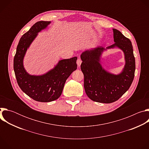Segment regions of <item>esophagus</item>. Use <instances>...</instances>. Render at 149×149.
I'll return each instance as SVG.
<instances>
[{
  "mask_svg": "<svg viewBox=\"0 0 149 149\" xmlns=\"http://www.w3.org/2000/svg\"><path fill=\"white\" fill-rule=\"evenodd\" d=\"M81 63H82L81 59L80 58H78V59H77V65H78V67H80V65H81Z\"/></svg>",
  "mask_w": 149,
  "mask_h": 149,
  "instance_id": "1",
  "label": "esophagus"
}]
</instances>
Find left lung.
Here are the masks:
<instances>
[{"instance_id": "left-lung-1", "label": "left lung", "mask_w": 149, "mask_h": 149, "mask_svg": "<svg viewBox=\"0 0 149 149\" xmlns=\"http://www.w3.org/2000/svg\"><path fill=\"white\" fill-rule=\"evenodd\" d=\"M116 43L106 48L97 47L83 52L81 70L84 76V89L93 101L101 103H111L118 100L131 86L136 69L135 58L130 40L119 31L113 29ZM118 47L125 54L126 64L123 71L118 75L106 72L100 64L103 51Z\"/></svg>"}]
</instances>
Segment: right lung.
Segmentation results:
<instances>
[{
	"instance_id": "right-lung-1",
	"label": "right lung",
	"mask_w": 149,
	"mask_h": 149,
	"mask_svg": "<svg viewBox=\"0 0 149 149\" xmlns=\"http://www.w3.org/2000/svg\"><path fill=\"white\" fill-rule=\"evenodd\" d=\"M50 21H39L20 39L13 59V69L20 89L33 100L39 102H51L61 95L66 80L77 70L75 56L62 59L51 71L42 75H29L24 67L23 59L27 49L38 33L45 29Z\"/></svg>"
}]
</instances>
